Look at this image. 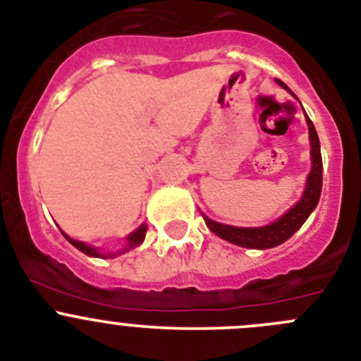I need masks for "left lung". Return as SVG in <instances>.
<instances>
[{"instance_id":"obj_1","label":"left lung","mask_w":361,"mask_h":361,"mask_svg":"<svg viewBox=\"0 0 361 361\" xmlns=\"http://www.w3.org/2000/svg\"><path fill=\"white\" fill-rule=\"evenodd\" d=\"M277 84H279L281 87L286 89V91H290L284 82L277 80ZM304 114H306V112H304ZM306 123H308L310 128V145H312V171H310L308 180H306V190H304L299 202L293 207H290V209L286 211L283 216L277 218L274 224L264 227L226 226V224H218V221L211 220V218H207L206 214H204L206 226L209 227L216 236H220L221 240L229 241V243H234V245L247 247V249L264 250L284 243L288 238L293 236V233H295L297 229H300V226H302L304 221L308 220L312 211L315 209L317 204H319L320 191H322V155H320V141L319 135H317L315 125L312 123L308 114H306Z\"/></svg>"}]
</instances>
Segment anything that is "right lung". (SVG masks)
<instances>
[{
  "label": "right lung",
  "instance_id": "obj_1",
  "mask_svg": "<svg viewBox=\"0 0 361 361\" xmlns=\"http://www.w3.org/2000/svg\"><path fill=\"white\" fill-rule=\"evenodd\" d=\"M61 233H62V231H61ZM62 234H64V238L69 241V243H71L73 247H77V249L80 250V252L87 254V256H91V257H114V256H120V254L127 252V250L135 249V247L143 243L145 234H147V224H141V226L137 227V229H135L134 233L128 234V236H127V247H125V249L121 250V252H114V254H102V252H98L97 247L87 245V243H84V241L73 240V238H69L66 233H62Z\"/></svg>",
  "mask_w": 361,
  "mask_h": 361
}]
</instances>
